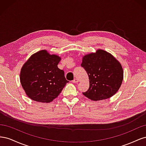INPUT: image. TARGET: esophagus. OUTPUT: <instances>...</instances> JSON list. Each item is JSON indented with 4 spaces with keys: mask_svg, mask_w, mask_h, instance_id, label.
<instances>
[{
    "mask_svg": "<svg viewBox=\"0 0 146 146\" xmlns=\"http://www.w3.org/2000/svg\"><path fill=\"white\" fill-rule=\"evenodd\" d=\"M78 81L77 78H74V80H72V83H78Z\"/></svg>",
    "mask_w": 146,
    "mask_h": 146,
    "instance_id": "esophagus-1",
    "label": "esophagus"
}]
</instances>
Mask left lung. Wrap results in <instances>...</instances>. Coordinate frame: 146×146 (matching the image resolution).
Segmentation results:
<instances>
[{
    "label": "left lung",
    "instance_id": "obj_1",
    "mask_svg": "<svg viewBox=\"0 0 146 146\" xmlns=\"http://www.w3.org/2000/svg\"><path fill=\"white\" fill-rule=\"evenodd\" d=\"M81 66L88 74L90 87L83 94L98 101L110 98L116 93L123 80L121 64L109 53L98 50L83 56Z\"/></svg>",
    "mask_w": 146,
    "mask_h": 146
}]
</instances>
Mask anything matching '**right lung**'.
<instances>
[{"label": "right lung", "instance_id": "1", "mask_svg": "<svg viewBox=\"0 0 146 146\" xmlns=\"http://www.w3.org/2000/svg\"><path fill=\"white\" fill-rule=\"evenodd\" d=\"M61 58L46 50L30 56L22 68L20 80L29 98L39 102L49 103L58 96L69 81L57 65Z\"/></svg>", "mask_w": 146, "mask_h": 146}]
</instances>
